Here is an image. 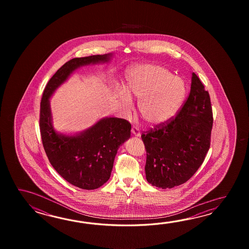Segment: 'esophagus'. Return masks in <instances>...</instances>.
I'll return each instance as SVG.
<instances>
[{
  "label": "esophagus",
  "mask_w": 249,
  "mask_h": 249,
  "mask_svg": "<svg viewBox=\"0 0 249 249\" xmlns=\"http://www.w3.org/2000/svg\"><path fill=\"white\" fill-rule=\"evenodd\" d=\"M132 134L134 137H141V132L137 127L133 126L132 128Z\"/></svg>",
  "instance_id": "34e87169"
}]
</instances>
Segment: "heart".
Returning <instances> with one entry per match:
<instances>
[{
    "label": "heart",
    "mask_w": 249,
    "mask_h": 249,
    "mask_svg": "<svg viewBox=\"0 0 249 249\" xmlns=\"http://www.w3.org/2000/svg\"><path fill=\"white\" fill-rule=\"evenodd\" d=\"M185 92V84L180 77L159 65L144 64L129 69L118 99L127 107L132 102L130 98L139 100L143 120L150 126H159L179 110Z\"/></svg>",
    "instance_id": "b5f03b06"
}]
</instances>
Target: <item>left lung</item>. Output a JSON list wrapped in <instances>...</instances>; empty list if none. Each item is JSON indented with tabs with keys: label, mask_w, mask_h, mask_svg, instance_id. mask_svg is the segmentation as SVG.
Wrapping results in <instances>:
<instances>
[{
	"label": "left lung",
	"mask_w": 249,
	"mask_h": 249,
	"mask_svg": "<svg viewBox=\"0 0 249 249\" xmlns=\"http://www.w3.org/2000/svg\"><path fill=\"white\" fill-rule=\"evenodd\" d=\"M212 126L209 93L192 73L190 95L177 117L142 135L147 151L145 173L148 183L171 189L189 180L206 158Z\"/></svg>",
	"instance_id": "obj_1"
}]
</instances>
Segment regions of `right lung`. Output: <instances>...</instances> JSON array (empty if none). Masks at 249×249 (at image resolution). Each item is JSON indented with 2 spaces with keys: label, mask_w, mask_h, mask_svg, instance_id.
Masks as SVG:
<instances>
[{
  "label": "right lung",
  "mask_w": 249,
  "mask_h": 249,
  "mask_svg": "<svg viewBox=\"0 0 249 249\" xmlns=\"http://www.w3.org/2000/svg\"><path fill=\"white\" fill-rule=\"evenodd\" d=\"M112 57L113 53H107L70 59L53 74L42 94L40 131L49 161L65 180L83 190H95L109 179L117 149L131 137V124L103 117L82 132L62 133L53 126L50 99L76 69L107 63Z\"/></svg>",
  "instance_id": "right-lung-1"
}]
</instances>
